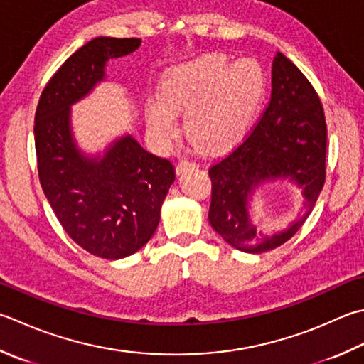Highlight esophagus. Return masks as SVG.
I'll return each mask as SVG.
<instances>
[{
	"label": "esophagus",
	"instance_id": "34e87169",
	"mask_svg": "<svg viewBox=\"0 0 364 364\" xmlns=\"http://www.w3.org/2000/svg\"><path fill=\"white\" fill-rule=\"evenodd\" d=\"M197 164L192 162V161H188V159H181L180 162L176 164V173L181 175L184 172H188L189 168H196Z\"/></svg>",
	"mask_w": 364,
	"mask_h": 364
}]
</instances>
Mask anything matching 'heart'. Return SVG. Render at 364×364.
Returning a JSON list of instances; mask_svg holds the SVG:
<instances>
[{
  "label": "heart",
  "instance_id": "b5f03b06",
  "mask_svg": "<svg viewBox=\"0 0 364 364\" xmlns=\"http://www.w3.org/2000/svg\"><path fill=\"white\" fill-rule=\"evenodd\" d=\"M265 90V70L254 58L230 63L224 53L198 56L170 70L161 96L148 99V131L159 145H170L180 131L178 113H186L189 137L208 151H224L243 139Z\"/></svg>",
  "mask_w": 364,
  "mask_h": 364
}]
</instances>
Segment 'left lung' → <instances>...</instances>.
<instances>
[{
  "instance_id": "8db88e82",
  "label": "left lung",
  "mask_w": 364,
  "mask_h": 364,
  "mask_svg": "<svg viewBox=\"0 0 364 364\" xmlns=\"http://www.w3.org/2000/svg\"><path fill=\"white\" fill-rule=\"evenodd\" d=\"M326 124L316 90L294 63L276 52L272 99L257 126L210 168L208 219L225 243L260 254L289 241L311 215L325 183ZM287 179L302 191V205L287 230L267 234L252 223L250 202L268 182Z\"/></svg>"
}]
</instances>
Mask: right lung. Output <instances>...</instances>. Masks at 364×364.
Here are the masks:
<instances>
[{
    "label": "right lung",
    "instance_id": "right-lung-1",
    "mask_svg": "<svg viewBox=\"0 0 364 364\" xmlns=\"http://www.w3.org/2000/svg\"><path fill=\"white\" fill-rule=\"evenodd\" d=\"M140 44L105 36L87 42L50 78L34 117L39 180L50 206L78 246L109 260L132 255L153 237L175 167L131 134L102 153H85L74 137L70 109L107 80L109 60Z\"/></svg>",
    "mask_w": 364,
    "mask_h": 364
}]
</instances>
